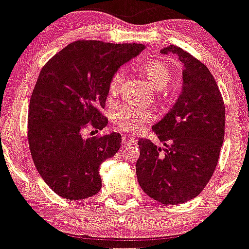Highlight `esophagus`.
<instances>
[{
	"instance_id": "esophagus-1",
	"label": "esophagus",
	"mask_w": 249,
	"mask_h": 249,
	"mask_svg": "<svg viewBox=\"0 0 249 249\" xmlns=\"http://www.w3.org/2000/svg\"><path fill=\"white\" fill-rule=\"evenodd\" d=\"M138 141V139L134 138L132 135H122V145L124 146H130V145H134Z\"/></svg>"
}]
</instances>
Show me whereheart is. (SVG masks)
Returning <instances> with one entry per match:
<instances>
[{"instance_id":"obj_1","label":"heart","mask_w":249,"mask_h":249,"mask_svg":"<svg viewBox=\"0 0 249 249\" xmlns=\"http://www.w3.org/2000/svg\"><path fill=\"white\" fill-rule=\"evenodd\" d=\"M139 73L143 76L149 84L156 90L165 89L162 93V100L165 102L170 101L172 97V88H168L173 76V70L171 65L164 60H151L140 64L136 68ZM124 73L122 71H116L110 77L108 84V100L116 101L121 91L122 83H124ZM153 120V115L149 111L136 109L133 107L124 106L116 109L113 114V124L120 130L127 133H138L145 124H148Z\"/></svg>"}]
</instances>
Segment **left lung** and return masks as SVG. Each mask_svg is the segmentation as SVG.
<instances>
[{
    "mask_svg": "<svg viewBox=\"0 0 249 249\" xmlns=\"http://www.w3.org/2000/svg\"><path fill=\"white\" fill-rule=\"evenodd\" d=\"M175 53L183 64V91L173 108L153 125L164 143L157 147L140 139L136 177L141 189L162 204H179L197 197L209 183L224 139L226 108L215 78L203 63L180 47Z\"/></svg>",
    "mask_w": 249,
    "mask_h": 249,
    "instance_id": "8db88e82",
    "label": "left lung"
}]
</instances>
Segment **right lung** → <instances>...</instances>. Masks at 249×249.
Returning <instances> with one entry per match:
<instances>
[{
	"instance_id": "right-lung-1",
	"label": "right lung",
	"mask_w": 249,
	"mask_h": 249,
	"mask_svg": "<svg viewBox=\"0 0 249 249\" xmlns=\"http://www.w3.org/2000/svg\"><path fill=\"white\" fill-rule=\"evenodd\" d=\"M143 49L77 40L40 71L29 101L28 145L41 178L63 198H89L102 188L100 166L119 151L121 135L84 139L83 132L106 127L102 109L110 77Z\"/></svg>"
}]
</instances>
